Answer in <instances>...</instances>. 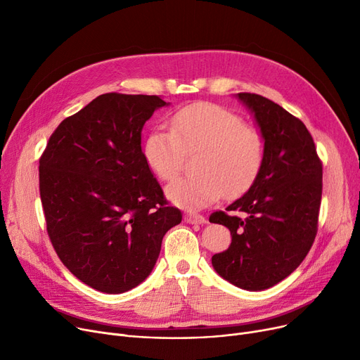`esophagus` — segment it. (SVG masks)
Wrapping results in <instances>:
<instances>
[{
	"instance_id": "34e87169",
	"label": "esophagus",
	"mask_w": 360,
	"mask_h": 360,
	"mask_svg": "<svg viewBox=\"0 0 360 360\" xmlns=\"http://www.w3.org/2000/svg\"><path fill=\"white\" fill-rule=\"evenodd\" d=\"M185 221L191 224H204L207 220L204 216H200V214H186Z\"/></svg>"
}]
</instances>
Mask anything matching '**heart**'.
<instances>
[{
	"label": "heart",
	"mask_w": 360,
	"mask_h": 360,
	"mask_svg": "<svg viewBox=\"0 0 360 360\" xmlns=\"http://www.w3.org/2000/svg\"><path fill=\"white\" fill-rule=\"evenodd\" d=\"M193 176L167 186V197L188 210H198L224 193L238 197L258 178L266 141L238 113L214 103L182 108L170 118V131L153 129L143 144V156L158 178L175 179L186 155H195Z\"/></svg>",
	"instance_id": "heart-1"
}]
</instances>
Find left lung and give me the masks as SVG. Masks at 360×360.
<instances>
[{
  "label": "left lung",
  "instance_id": "left-lung-1",
  "mask_svg": "<svg viewBox=\"0 0 360 360\" xmlns=\"http://www.w3.org/2000/svg\"><path fill=\"white\" fill-rule=\"evenodd\" d=\"M266 141L258 178L228 212L212 223L231 231V247L212 257L214 270L245 290L269 289L293 273L308 255L318 232L323 162L311 132L299 118L255 93H238Z\"/></svg>",
  "mask_w": 360,
  "mask_h": 360
}]
</instances>
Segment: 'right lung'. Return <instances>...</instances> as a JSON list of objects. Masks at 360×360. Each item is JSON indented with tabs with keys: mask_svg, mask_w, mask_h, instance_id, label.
Here are the masks:
<instances>
[{
	"mask_svg": "<svg viewBox=\"0 0 360 360\" xmlns=\"http://www.w3.org/2000/svg\"><path fill=\"white\" fill-rule=\"evenodd\" d=\"M160 96L105 93L65 118L39 159L48 236L64 266L105 293L139 286L179 224L141 151Z\"/></svg>",
	"mask_w": 360,
	"mask_h": 360,
	"instance_id": "1",
	"label": "right lung"
}]
</instances>
